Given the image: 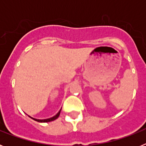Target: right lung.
Segmentation results:
<instances>
[{"instance_id":"right-lung-1","label":"right lung","mask_w":146,"mask_h":146,"mask_svg":"<svg viewBox=\"0 0 146 146\" xmlns=\"http://www.w3.org/2000/svg\"><path fill=\"white\" fill-rule=\"evenodd\" d=\"M60 111L58 112V114L56 115H55V116H54V117H52V118H48V119L39 120V119H35V118H31H31H33V119L34 120V121H38V122H50V121H54V120L57 119V118H58V116H59V115H60Z\"/></svg>"}]
</instances>
